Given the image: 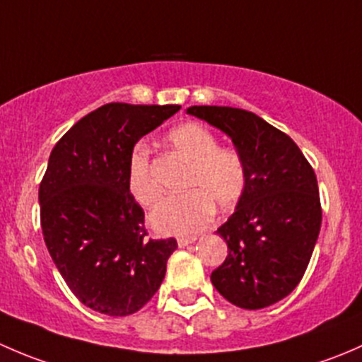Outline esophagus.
<instances>
[{"label":"esophagus","mask_w":362,"mask_h":362,"mask_svg":"<svg viewBox=\"0 0 362 362\" xmlns=\"http://www.w3.org/2000/svg\"><path fill=\"white\" fill-rule=\"evenodd\" d=\"M194 242H196V236H180V238L177 240L178 247H187Z\"/></svg>","instance_id":"34e87169"}]
</instances>
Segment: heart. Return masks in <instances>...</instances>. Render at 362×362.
I'll return each mask as SVG.
<instances>
[{
    "instance_id": "obj_1",
    "label": "heart",
    "mask_w": 362,
    "mask_h": 362,
    "mask_svg": "<svg viewBox=\"0 0 362 362\" xmlns=\"http://www.w3.org/2000/svg\"><path fill=\"white\" fill-rule=\"evenodd\" d=\"M171 147L191 160L184 194L170 196L151 214V226L160 235H192L206 228L214 204L231 210L247 189V166L233 148L217 147V138L198 122H185L168 134ZM127 189L141 206L158 203L160 187L151 166V151L136 145L127 163Z\"/></svg>"
}]
</instances>
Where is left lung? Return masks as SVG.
I'll use <instances>...</instances> for the list:
<instances>
[{
    "instance_id": "1",
    "label": "left lung",
    "mask_w": 362,
    "mask_h": 362,
    "mask_svg": "<svg viewBox=\"0 0 362 362\" xmlns=\"http://www.w3.org/2000/svg\"><path fill=\"white\" fill-rule=\"evenodd\" d=\"M187 113L231 138L249 177L236 211L217 229L228 257L211 272V284L240 308H266L296 289L319 238L315 171L293 138L255 113L231 107Z\"/></svg>"
}]
</instances>
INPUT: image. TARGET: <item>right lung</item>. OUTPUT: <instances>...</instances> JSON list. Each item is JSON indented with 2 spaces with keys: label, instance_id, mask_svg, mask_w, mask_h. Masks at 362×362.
<instances>
[{
  "label": "right lung",
  "instance_id": "right-lung-1",
  "mask_svg": "<svg viewBox=\"0 0 362 362\" xmlns=\"http://www.w3.org/2000/svg\"><path fill=\"white\" fill-rule=\"evenodd\" d=\"M178 105L108 103L52 148L38 191L45 245L71 293L94 312L124 317L158 293L177 240H152L127 189L134 145Z\"/></svg>",
  "mask_w": 362,
  "mask_h": 362
}]
</instances>
